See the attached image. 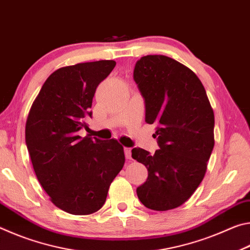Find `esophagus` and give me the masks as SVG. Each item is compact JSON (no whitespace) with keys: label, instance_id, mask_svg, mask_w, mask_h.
I'll use <instances>...</instances> for the list:
<instances>
[{"label":"esophagus","instance_id":"esophagus-1","mask_svg":"<svg viewBox=\"0 0 250 250\" xmlns=\"http://www.w3.org/2000/svg\"><path fill=\"white\" fill-rule=\"evenodd\" d=\"M125 159H126V160H131V159H132V155H131V149H130V147H125Z\"/></svg>","mask_w":250,"mask_h":250}]
</instances>
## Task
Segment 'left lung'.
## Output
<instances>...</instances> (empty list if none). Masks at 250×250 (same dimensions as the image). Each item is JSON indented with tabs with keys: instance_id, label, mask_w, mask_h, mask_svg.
I'll list each match as a JSON object with an SVG mask.
<instances>
[{
	"instance_id": "obj_1",
	"label": "left lung",
	"mask_w": 250,
	"mask_h": 250,
	"mask_svg": "<svg viewBox=\"0 0 250 250\" xmlns=\"http://www.w3.org/2000/svg\"><path fill=\"white\" fill-rule=\"evenodd\" d=\"M133 79L146 104V122L156 125L154 154L134 147L147 179L137 188L153 210L176 208L192 196L205 175L214 147V111L197 76L175 59L147 55L135 64Z\"/></svg>"
}]
</instances>
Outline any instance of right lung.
I'll return each instance as SVG.
<instances>
[{"instance_id": "obj_1", "label": "right lung", "mask_w": 250, "mask_h": 250, "mask_svg": "<svg viewBox=\"0 0 250 250\" xmlns=\"http://www.w3.org/2000/svg\"><path fill=\"white\" fill-rule=\"evenodd\" d=\"M115 66V61H98L57 69L28 113L25 141L34 171L50 201L66 213L99 210L124 167V146L115 139L79 135L88 129L84 120L92 116L97 87Z\"/></svg>"}]
</instances>
